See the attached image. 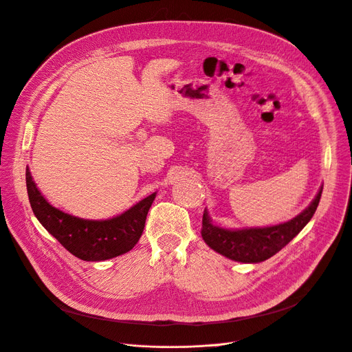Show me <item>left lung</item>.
I'll return each instance as SVG.
<instances>
[{"label": "left lung", "instance_id": "8db88e82", "mask_svg": "<svg viewBox=\"0 0 352 352\" xmlns=\"http://www.w3.org/2000/svg\"><path fill=\"white\" fill-rule=\"evenodd\" d=\"M323 188L300 214L282 225L261 229L226 230L213 226L208 213L202 217V237L205 243L225 257L240 263H261L272 257L289 243L313 217L322 198Z\"/></svg>", "mask_w": 352, "mask_h": 352}]
</instances>
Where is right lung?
<instances>
[{
    "mask_svg": "<svg viewBox=\"0 0 352 352\" xmlns=\"http://www.w3.org/2000/svg\"><path fill=\"white\" fill-rule=\"evenodd\" d=\"M29 202L42 226L77 258L104 261L131 251L139 241L147 212L155 198L148 195L132 209L108 220H85L61 212L42 197L26 168Z\"/></svg>",
    "mask_w": 352,
    "mask_h": 352,
    "instance_id": "add662e5",
    "label": "right lung"
}]
</instances>
